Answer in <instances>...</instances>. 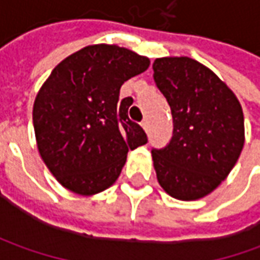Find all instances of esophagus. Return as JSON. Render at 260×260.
Segmentation results:
<instances>
[{"label": "esophagus", "instance_id": "34e87169", "mask_svg": "<svg viewBox=\"0 0 260 260\" xmlns=\"http://www.w3.org/2000/svg\"><path fill=\"white\" fill-rule=\"evenodd\" d=\"M140 125H142V127H143L145 130H147V127H149V121H147V118H145V120H143V121L140 123Z\"/></svg>", "mask_w": 260, "mask_h": 260}]
</instances>
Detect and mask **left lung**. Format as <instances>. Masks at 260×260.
<instances>
[{"instance_id": "obj_1", "label": "left lung", "mask_w": 260, "mask_h": 260, "mask_svg": "<svg viewBox=\"0 0 260 260\" xmlns=\"http://www.w3.org/2000/svg\"><path fill=\"white\" fill-rule=\"evenodd\" d=\"M153 72L174 120L169 145L152 149L157 181L176 200H200L224 181L242 153V105L213 71L191 57H159Z\"/></svg>"}]
</instances>
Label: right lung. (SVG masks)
Instances as JSON below:
<instances>
[{
  "mask_svg": "<svg viewBox=\"0 0 260 260\" xmlns=\"http://www.w3.org/2000/svg\"><path fill=\"white\" fill-rule=\"evenodd\" d=\"M146 56L115 45H92L52 71L33 107L37 149L59 184L94 195L114 184L128 150L147 143L128 118L132 98L120 100L127 79L145 72Z\"/></svg>",
  "mask_w": 260,
  "mask_h": 260,
  "instance_id": "right-lung-1",
  "label": "right lung"
}]
</instances>
